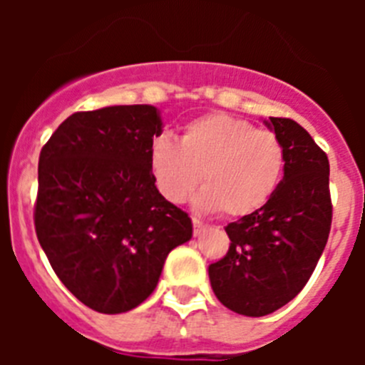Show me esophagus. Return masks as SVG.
Masks as SVG:
<instances>
[{"label":"esophagus","instance_id":"34e87169","mask_svg":"<svg viewBox=\"0 0 365 365\" xmlns=\"http://www.w3.org/2000/svg\"><path fill=\"white\" fill-rule=\"evenodd\" d=\"M192 222H193V234H195V235H199L206 228V225L201 221V219L192 217Z\"/></svg>","mask_w":365,"mask_h":365}]
</instances>
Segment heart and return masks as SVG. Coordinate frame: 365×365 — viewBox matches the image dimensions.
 <instances>
[{
  "label": "heart",
  "instance_id": "b5f03b06",
  "mask_svg": "<svg viewBox=\"0 0 365 365\" xmlns=\"http://www.w3.org/2000/svg\"><path fill=\"white\" fill-rule=\"evenodd\" d=\"M155 185L170 202H186L201 180L199 205L225 217L252 214L270 199L285 168V148L274 131L210 113L185 125L180 143L160 135L151 143Z\"/></svg>",
  "mask_w": 365,
  "mask_h": 365
}]
</instances>
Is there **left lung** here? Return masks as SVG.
<instances>
[{
  "instance_id": "left-lung-1",
  "label": "left lung",
  "mask_w": 365,
  "mask_h": 365,
  "mask_svg": "<svg viewBox=\"0 0 365 365\" xmlns=\"http://www.w3.org/2000/svg\"><path fill=\"white\" fill-rule=\"evenodd\" d=\"M285 148L283 179L265 205L225 227L227 256L208 267L219 302L243 316H265L298 296L327 243L333 205L329 159L291 118L265 120Z\"/></svg>"
}]
</instances>
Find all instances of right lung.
Segmentation results:
<instances>
[{
	"label": "right lung",
	"mask_w": 365,
	"mask_h": 365,
	"mask_svg": "<svg viewBox=\"0 0 365 365\" xmlns=\"http://www.w3.org/2000/svg\"><path fill=\"white\" fill-rule=\"evenodd\" d=\"M157 108L73 113L40 153L34 227L60 282L83 305L118 314L144 302L192 219L163 197L150 166Z\"/></svg>",
	"instance_id": "right-lung-1"
}]
</instances>
